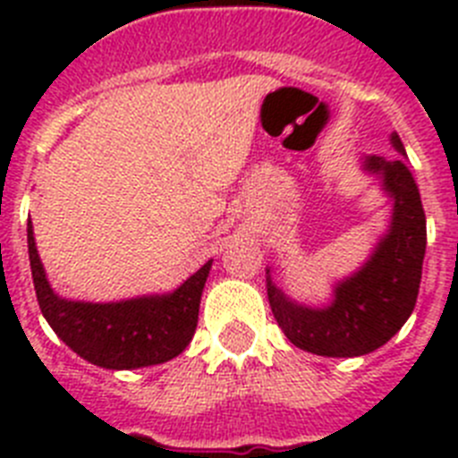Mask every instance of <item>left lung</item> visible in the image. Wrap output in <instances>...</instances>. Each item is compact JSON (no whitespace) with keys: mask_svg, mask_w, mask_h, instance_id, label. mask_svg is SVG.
I'll list each match as a JSON object with an SVG mask.
<instances>
[{"mask_svg":"<svg viewBox=\"0 0 458 458\" xmlns=\"http://www.w3.org/2000/svg\"><path fill=\"white\" fill-rule=\"evenodd\" d=\"M390 144L402 157H362V169L376 176L380 190L390 197V226L365 264L335 282L333 301L321 307L302 305L279 289L266 268L275 321L289 342L307 353L326 358L371 353L390 342L415 310L427 250V217L396 132H392Z\"/></svg>","mask_w":458,"mask_h":458,"instance_id":"left-lung-1","label":"left lung"}]
</instances>
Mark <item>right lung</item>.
Returning a JSON list of instances; mask_svg holds the SVG:
<instances>
[{"label": "right lung", "mask_w": 458, "mask_h": 458, "mask_svg": "<svg viewBox=\"0 0 458 458\" xmlns=\"http://www.w3.org/2000/svg\"><path fill=\"white\" fill-rule=\"evenodd\" d=\"M31 277L40 311L56 337L80 358L103 369H140L163 365L183 353L199 318V301L213 259L169 293L137 295L116 302L62 298L50 286L27 222Z\"/></svg>", "instance_id": "obj_1"}]
</instances>
